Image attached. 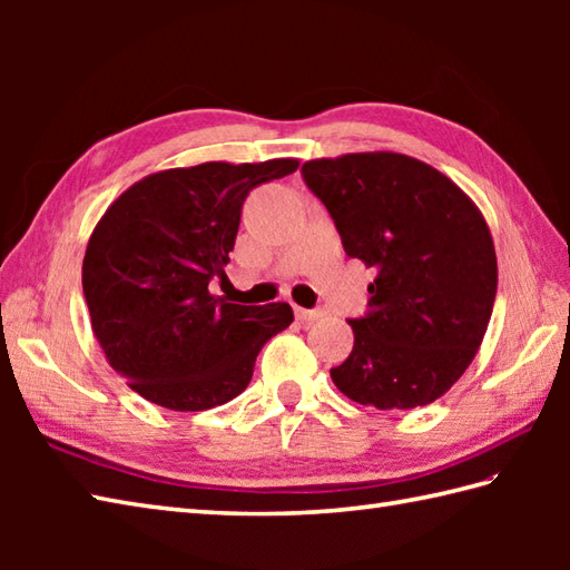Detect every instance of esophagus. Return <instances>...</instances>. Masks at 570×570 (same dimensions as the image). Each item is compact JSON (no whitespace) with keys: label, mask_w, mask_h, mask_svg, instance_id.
<instances>
[{"label":"esophagus","mask_w":570,"mask_h":570,"mask_svg":"<svg viewBox=\"0 0 570 570\" xmlns=\"http://www.w3.org/2000/svg\"><path fill=\"white\" fill-rule=\"evenodd\" d=\"M296 311V321H301V323H313V321H318L323 313L321 311H316V308H294Z\"/></svg>","instance_id":"esophagus-1"}]
</instances>
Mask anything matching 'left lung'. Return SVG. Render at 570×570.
Returning a JSON list of instances; mask_svg holds the SVG:
<instances>
[{"label": "left lung", "mask_w": 570, "mask_h": 570, "mask_svg": "<svg viewBox=\"0 0 570 570\" xmlns=\"http://www.w3.org/2000/svg\"><path fill=\"white\" fill-rule=\"evenodd\" d=\"M306 186L328 208L347 257L377 269L353 353L331 370L357 404L416 409L463 377L498 294V254L480 208L406 154L313 159Z\"/></svg>", "instance_id": "8db88e82"}]
</instances>
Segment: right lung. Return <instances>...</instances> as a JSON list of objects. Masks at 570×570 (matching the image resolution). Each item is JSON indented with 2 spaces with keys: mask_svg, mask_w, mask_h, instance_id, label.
I'll return each mask as SVG.
<instances>
[{
  "mask_svg": "<svg viewBox=\"0 0 570 570\" xmlns=\"http://www.w3.org/2000/svg\"><path fill=\"white\" fill-rule=\"evenodd\" d=\"M296 168V159L166 168L105 210L85 249L82 294L129 390L171 411H205L247 390L262 345L294 311L284 301L227 304L208 284L225 276L247 193Z\"/></svg>",
  "mask_w": 570,
  "mask_h": 570,
  "instance_id": "1",
  "label": "right lung"
}]
</instances>
